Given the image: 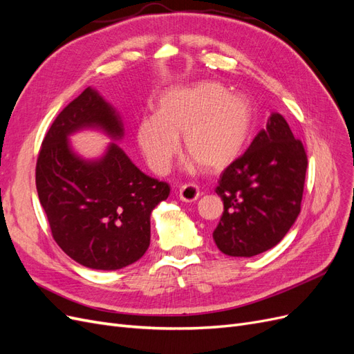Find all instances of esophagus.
Instances as JSON below:
<instances>
[{
	"instance_id": "1",
	"label": "esophagus",
	"mask_w": 354,
	"mask_h": 354,
	"mask_svg": "<svg viewBox=\"0 0 354 354\" xmlns=\"http://www.w3.org/2000/svg\"><path fill=\"white\" fill-rule=\"evenodd\" d=\"M178 198L183 202H195L199 198V187L196 185H185L178 190Z\"/></svg>"
}]
</instances>
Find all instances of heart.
Instances as JSON below:
<instances>
[{
  "label": "heart",
  "mask_w": 354,
  "mask_h": 354,
  "mask_svg": "<svg viewBox=\"0 0 354 354\" xmlns=\"http://www.w3.org/2000/svg\"><path fill=\"white\" fill-rule=\"evenodd\" d=\"M255 121L252 102L214 81L178 85L159 95L156 113L143 116L136 138L147 167L165 174L185 151L202 169L217 173L243 152Z\"/></svg>",
  "instance_id": "1"
}]
</instances>
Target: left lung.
Listing matches in <instances>:
<instances>
[{"label":"left lung","instance_id":"obj_1","mask_svg":"<svg viewBox=\"0 0 354 354\" xmlns=\"http://www.w3.org/2000/svg\"><path fill=\"white\" fill-rule=\"evenodd\" d=\"M306 169L303 143L273 112L248 151L220 176L216 192L224 211L212 232L217 248L254 257L279 243L301 209Z\"/></svg>","mask_w":354,"mask_h":354}]
</instances>
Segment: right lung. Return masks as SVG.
Returning a JSON list of instances; mask_svg holds the SVG:
<instances>
[{"label": "right lung", "mask_w": 354, "mask_h": 354, "mask_svg": "<svg viewBox=\"0 0 354 354\" xmlns=\"http://www.w3.org/2000/svg\"><path fill=\"white\" fill-rule=\"evenodd\" d=\"M97 131L111 142L97 158L80 156L70 136ZM122 118L94 87L85 88L50 127L37 160V192L53 238L72 260L118 270L140 260L151 243V216L169 186L146 176L116 142Z\"/></svg>", "instance_id": "1"}]
</instances>
